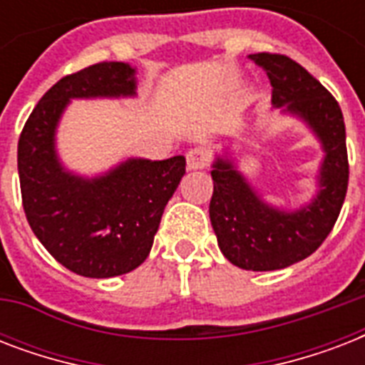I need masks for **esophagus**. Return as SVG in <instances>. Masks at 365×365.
I'll list each match as a JSON object with an SVG mask.
<instances>
[{"instance_id":"1","label":"esophagus","mask_w":365,"mask_h":365,"mask_svg":"<svg viewBox=\"0 0 365 365\" xmlns=\"http://www.w3.org/2000/svg\"><path fill=\"white\" fill-rule=\"evenodd\" d=\"M185 159H187L189 170H200V168H205L208 165V155L202 149H191L185 155Z\"/></svg>"}]
</instances>
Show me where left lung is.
Returning a JSON list of instances; mask_svg holds the SVG:
<instances>
[{
	"instance_id": "obj_1",
	"label": "left lung",
	"mask_w": 365,
	"mask_h": 365,
	"mask_svg": "<svg viewBox=\"0 0 365 365\" xmlns=\"http://www.w3.org/2000/svg\"><path fill=\"white\" fill-rule=\"evenodd\" d=\"M267 71L274 108L303 117L326 151L320 191L309 206L280 212L263 205L231 160L212 166L210 222L223 255L246 271H277L317 252L334 229L349 187L343 113L328 88L286 54H250Z\"/></svg>"
}]
</instances>
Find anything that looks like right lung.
<instances>
[{
	"label": "right lung",
	"instance_id": "obj_1",
	"mask_svg": "<svg viewBox=\"0 0 365 365\" xmlns=\"http://www.w3.org/2000/svg\"><path fill=\"white\" fill-rule=\"evenodd\" d=\"M134 70L98 62L62 77L43 94L19 138V178L26 220L66 269L88 278L125 274L153 246L166 202L185 174V159L126 160L108 176L83 180L62 170L54 128L70 98L132 96Z\"/></svg>",
	"mask_w": 365,
	"mask_h": 365
}]
</instances>
